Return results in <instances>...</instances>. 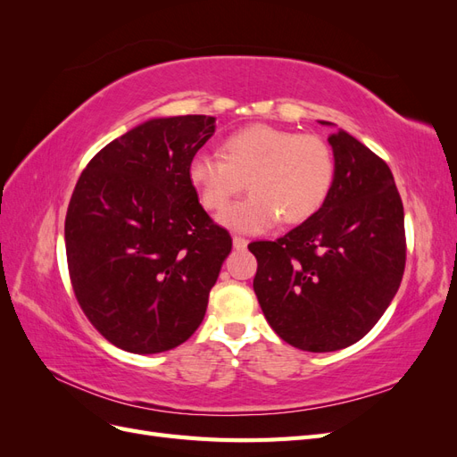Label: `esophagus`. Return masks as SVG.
<instances>
[{
    "instance_id": "obj_1",
    "label": "esophagus",
    "mask_w": 457,
    "mask_h": 457,
    "mask_svg": "<svg viewBox=\"0 0 457 457\" xmlns=\"http://www.w3.org/2000/svg\"><path fill=\"white\" fill-rule=\"evenodd\" d=\"M232 245L237 247V250H245V247H247V238H244V237H234V238H232Z\"/></svg>"
}]
</instances>
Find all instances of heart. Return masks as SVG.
<instances>
[{
  "label": "heart",
  "instance_id": "1",
  "mask_svg": "<svg viewBox=\"0 0 457 457\" xmlns=\"http://www.w3.org/2000/svg\"><path fill=\"white\" fill-rule=\"evenodd\" d=\"M188 181L207 212H223L245 187L254 195L229 208L220 220L242 232H261L274 223L301 225L328 202L337 165L318 135H301L255 123L228 135L223 156L198 152L188 162Z\"/></svg>",
  "mask_w": 457,
  "mask_h": 457
}]
</instances>
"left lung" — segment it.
Instances as JSON below:
<instances>
[{
	"mask_svg": "<svg viewBox=\"0 0 457 457\" xmlns=\"http://www.w3.org/2000/svg\"><path fill=\"white\" fill-rule=\"evenodd\" d=\"M328 141L337 175L322 210L274 242L247 245L267 322L309 353L362 339L391 305L406 267L404 207L389 165L347 131Z\"/></svg>",
	"mask_w": 457,
	"mask_h": 457,
	"instance_id": "obj_1",
	"label": "left lung"
}]
</instances>
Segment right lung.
Here are the masks:
<instances>
[{"mask_svg": "<svg viewBox=\"0 0 457 457\" xmlns=\"http://www.w3.org/2000/svg\"><path fill=\"white\" fill-rule=\"evenodd\" d=\"M212 116L150 120L108 143L81 171L64 220L74 295L116 347L154 354L202 324L232 238L198 202L188 162Z\"/></svg>", "mask_w": 457, "mask_h": 457, "instance_id": "obj_1", "label": "right lung"}]
</instances>
